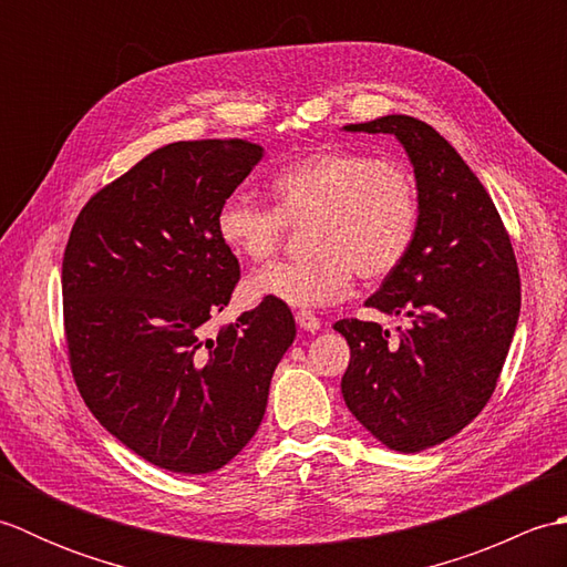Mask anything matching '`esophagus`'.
<instances>
[{
	"mask_svg": "<svg viewBox=\"0 0 567 567\" xmlns=\"http://www.w3.org/2000/svg\"><path fill=\"white\" fill-rule=\"evenodd\" d=\"M297 327L302 331H319L321 329V319L315 315V311H307V309H299L297 315Z\"/></svg>",
	"mask_w": 567,
	"mask_h": 567,
	"instance_id": "esophagus-1",
	"label": "esophagus"
}]
</instances>
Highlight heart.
Returning <instances> with one entry per match:
<instances>
[{
    "mask_svg": "<svg viewBox=\"0 0 567 567\" xmlns=\"http://www.w3.org/2000/svg\"><path fill=\"white\" fill-rule=\"evenodd\" d=\"M275 207L231 195L216 214V234L238 258L270 260L287 226H307L311 256L275 262L246 280L252 302L321 307L351 290L355 272L384 280L404 262L419 228V189L409 167L348 148H323L272 177Z\"/></svg>",
    "mask_w": 567,
    "mask_h": 567,
    "instance_id": "b5f03b06",
    "label": "heart"
}]
</instances>
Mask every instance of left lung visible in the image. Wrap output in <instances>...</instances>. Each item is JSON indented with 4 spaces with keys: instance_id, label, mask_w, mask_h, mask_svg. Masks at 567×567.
Masks as SVG:
<instances>
[{
    "instance_id": "obj_1",
    "label": "left lung",
    "mask_w": 567,
    "mask_h": 567,
    "mask_svg": "<svg viewBox=\"0 0 567 567\" xmlns=\"http://www.w3.org/2000/svg\"><path fill=\"white\" fill-rule=\"evenodd\" d=\"M346 131L402 143L419 228L404 262L365 302L409 321L400 341L375 321L333 323L351 346L341 392L378 441L419 453L465 429L495 392L519 321V268L495 202L436 128L390 114Z\"/></svg>"
}]
</instances>
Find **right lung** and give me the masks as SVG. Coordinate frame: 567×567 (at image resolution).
<instances>
[{
	"label": "right lung",
	"mask_w": 567,
	"mask_h": 567,
	"mask_svg": "<svg viewBox=\"0 0 567 567\" xmlns=\"http://www.w3.org/2000/svg\"><path fill=\"white\" fill-rule=\"evenodd\" d=\"M262 158L244 138L177 141L102 187L63 256L72 378L100 424L171 473L224 467L258 431L292 311L262 302L209 339L240 265L216 214Z\"/></svg>",
	"instance_id": "add662e5"
}]
</instances>
